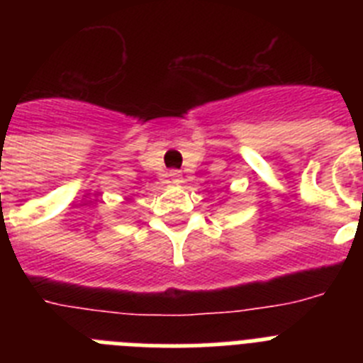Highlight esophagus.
Masks as SVG:
<instances>
[{"label": "esophagus", "mask_w": 363, "mask_h": 363, "mask_svg": "<svg viewBox=\"0 0 363 363\" xmlns=\"http://www.w3.org/2000/svg\"><path fill=\"white\" fill-rule=\"evenodd\" d=\"M167 176H169V179H171L172 184H182V179H184V176H182L179 171H171Z\"/></svg>", "instance_id": "obj_1"}]
</instances>
